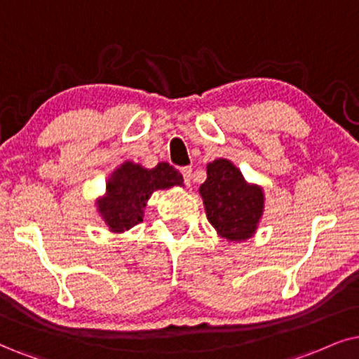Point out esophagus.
Masks as SVG:
<instances>
[{"mask_svg": "<svg viewBox=\"0 0 359 359\" xmlns=\"http://www.w3.org/2000/svg\"><path fill=\"white\" fill-rule=\"evenodd\" d=\"M180 172H182V175H184L185 185H190V180H192V167H190V165L182 167V169H180Z\"/></svg>", "mask_w": 359, "mask_h": 359, "instance_id": "esophagus-1", "label": "esophagus"}]
</instances>
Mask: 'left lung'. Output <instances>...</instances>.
I'll return each mask as SVG.
<instances>
[{
  "instance_id": "obj_1",
  "label": "left lung",
  "mask_w": 359,
  "mask_h": 359,
  "mask_svg": "<svg viewBox=\"0 0 359 359\" xmlns=\"http://www.w3.org/2000/svg\"><path fill=\"white\" fill-rule=\"evenodd\" d=\"M207 219L230 242H242L255 233L263 213V190L245 182L242 172L226 158L207 165V180L201 185Z\"/></svg>"
}]
</instances>
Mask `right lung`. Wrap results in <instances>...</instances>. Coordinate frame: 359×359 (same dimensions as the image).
<instances>
[{"mask_svg": "<svg viewBox=\"0 0 359 359\" xmlns=\"http://www.w3.org/2000/svg\"><path fill=\"white\" fill-rule=\"evenodd\" d=\"M174 185H184V177L167 162L154 169L124 162L107 182V194L99 202V212L109 229L121 233L142 222L144 207L152 192Z\"/></svg>", "mask_w": 359, "mask_h": 359, "instance_id": "right-lung-1", "label": "right lung"}]
</instances>
